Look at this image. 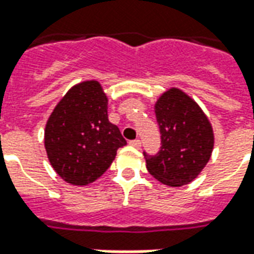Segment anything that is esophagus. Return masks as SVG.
<instances>
[{
  "instance_id": "obj_1",
  "label": "esophagus",
  "mask_w": 254,
  "mask_h": 254,
  "mask_svg": "<svg viewBox=\"0 0 254 254\" xmlns=\"http://www.w3.org/2000/svg\"><path fill=\"white\" fill-rule=\"evenodd\" d=\"M130 145H133V147H136V148H140V147H141V141H140V140H138V138H136V140H132V141H130Z\"/></svg>"
}]
</instances>
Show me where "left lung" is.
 <instances>
[{
  "label": "left lung",
  "mask_w": 254,
  "mask_h": 254,
  "mask_svg": "<svg viewBox=\"0 0 254 254\" xmlns=\"http://www.w3.org/2000/svg\"><path fill=\"white\" fill-rule=\"evenodd\" d=\"M160 130L156 155H147V170L169 187H184L205 167L213 149L211 122L194 100L178 88H170L155 103Z\"/></svg>",
  "instance_id": "obj_1"
}]
</instances>
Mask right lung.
<instances>
[{
    "label": "right lung",
    "mask_w": 254,
    "mask_h": 254,
    "mask_svg": "<svg viewBox=\"0 0 254 254\" xmlns=\"http://www.w3.org/2000/svg\"><path fill=\"white\" fill-rule=\"evenodd\" d=\"M127 144L107 117V96L96 80L76 84L58 102L45 129L50 165L70 185H88Z\"/></svg>",
    "instance_id": "1"
}]
</instances>
